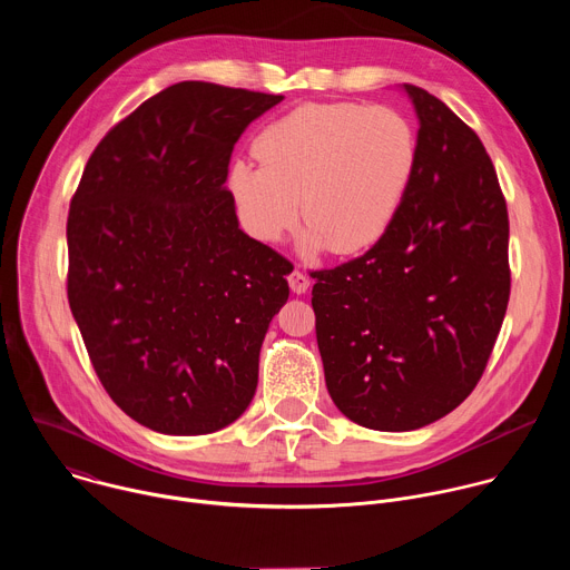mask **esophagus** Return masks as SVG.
Returning <instances> with one entry per match:
<instances>
[{
    "mask_svg": "<svg viewBox=\"0 0 570 570\" xmlns=\"http://www.w3.org/2000/svg\"><path fill=\"white\" fill-rule=\"evenodd\" d=\"M308 277L304 275V273H299V271H293L291 275H288V286H291V291L293 293H297V295H302V293H306L308 291Z\"/></svg>",
    "mask_w": 570,
    "mask_h": 570,
    "instance_id": "1",
    "label": "esophagus"
}]
</instances>
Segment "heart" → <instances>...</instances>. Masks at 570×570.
<instances>
[{"label":"heart","instance_id":"obj_1","mask_svg":"<svg viewBox=\"0 0 570 570\" xmlns=\"http://www.w3.org/2000/svg\"><path fill=\"white\" fill-rule=\"evenodd\" d=\"M262 161L238 157L227 187L240 225L279 243L299 223L302 253L317 257L372 248L411 191L420 144L413 124L387 106L306 104L257 137ZM303 207H298V198Z\"/></svg>","mask_w":570,"mask_h":570}]
</instances>
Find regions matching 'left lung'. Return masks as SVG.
I'll return each instance as SVG.
<instances>
[{
    "label": "left lung",
    "instance_id": "left-lung-1",
    "mask_svg": "<svg viewBox=\"0 0 570 570\" xmlns=\"http://www.w3.org/2000/svg\"><path fill=\"white\" fill-rule=\"evenodd\" d=\"M417 171L392 227L358 259L315 271L324 381L352 422L415 431L471 394L510 299L508 205L478 135L438 97L403 86Z\"/></svg>",
    "mask_w": 570,
    "mask_h": 570
}]
</instances>
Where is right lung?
Wrapping results in <instances>:
<instances>
[{
    "label": "right lung",
    "instance_id": "1",
    "mask_svg": "<svg viewBox=\"0 0 570 570\" xmlns=\"http://www.w3.org/2000/svg\"><path fill=\"white\" fill-rule=\"evenodd\" d=\"M282 99L183 80L99 141L71 198V315L110 399L150 431L214 433L255 396L291 264L238 227L225 180Z\"/></svg>",
    "mask_w": 570,
    "mask_h": 570
}]
</instances>
